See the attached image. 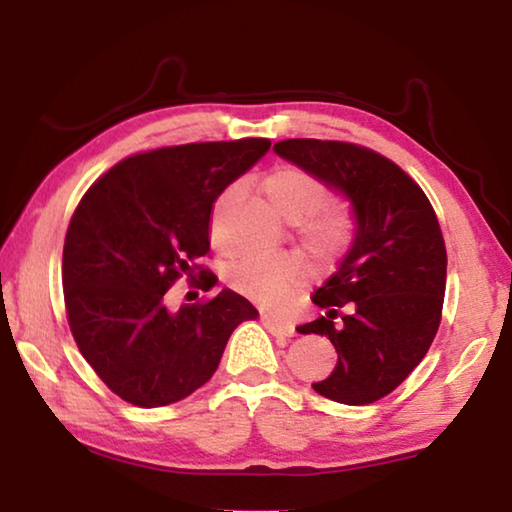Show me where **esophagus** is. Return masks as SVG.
<instances>
[{"label": "esophagus", "mask_w": 512, "mask_h": 512, "mask_svg": "<svg viewBox=\"0 0 512 512\" xmlns=\"http://www.w3.org/2000/svg\"><path fill=\"white\" fill-rule=\"evenodd\" d=\"M262 323H264L268 332H271L273 336H280V339H289V336L296 334V327L287 323V320H277L273 316H262Z\"/></svg>", "instance_id": "esophagus-1"}]
</instances>
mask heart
I'll use <instances>...</instances> for the list:
<instances>
[{"label":"heart","mask_w":512,"mask_h":512,"mask_svg":"<svg viewBox=\"0 0 512 512\" xmlns=\"http://www.w3.org/2000/svg\"><path fill=\"white\" fill-rule=\"evenodd\" d=\"M264 194L284 219L298 221L302 244L318 259H332L350 244L352 223L339 207L325 205L327 192L318 178L298 167H277L264 178ZM228 189L216 203L212 239L221 241V212L230 201ZM225 280L241 296L264 309H282L305 287L307 268L293 255L246 253L225 268Z\"/></svg>","instance_id":"heart-1"}]
</instances>
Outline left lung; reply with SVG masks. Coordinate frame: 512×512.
<instances>
[{"instance_id":"1","label":"left lung","mask_w":512,"mask_h":512,"mask_svg":"<svg viewBox=\"0 0 512 512\" xmlns=\"http://www.w3.org/2000/svg\"><path fill=\"white\" fill-rule=\"evenodd\" d=\"M273 151L339 192L354 216L350 250L311 296L325 314L298 327L339 352L332 375L311 386L341 404L377 402L411 375L438 332L447 250L436 212L411 176L363 146L284 140Z\"/></svg>"}]
</instances>
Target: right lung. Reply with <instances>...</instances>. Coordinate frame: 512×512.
Listing matches in <instances>:
<instances>
[{"label": "right lung", "instance_id": "right-lung-1", "mask_svg": "<svg viewBox=\"0 0 512 512\" xmlns=\"http://www.w3.org/2000/svg\"><path fill=\"white\" fill-rule=\"evenodd\" d=\"M271 142H203L133 155L81 198L63 248L69 329L85 361L121 400L158 409L210 379L225 343L259 311L232 289L167 307L171 284L210 253L216 198ZM201 287L216 275L201 271Z\"/></svg>", "mask_w": 512, "mask_h": 512}]
</instances>
